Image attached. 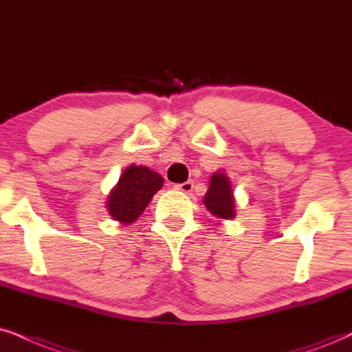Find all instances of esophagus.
I'll return each mask as SVG.
<instances>
[{"mask_svg": "<svg viewBox=\"0 0 352 352\" xmlns=\"http://www.w3.org/2000/svg\"><path fill=\"white\" fill-rule=\"evenodd\" d=\"M173 188L177 191H180V193H190L191 190H193V182H184V184H177L173 185Z\"/></svg>", "mask_w": 352, "mask_h": 352, "instance_id": "esophagus-1", "label": "esophagus"}]
</instances>
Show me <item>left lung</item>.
<instances>
[{"label": "left lung", "mask_w": 352, "mask_h": 352, "mask_svg": "<svg viewBox=\"0 0 352 352\" xmlns=\"http://www.w3.org/2000/svg\"><path fill=\"white\" fill-rule=\"evenodd\" d=\"M209 214L216 219H234L235 216V197L232 182L224 170H217L211 175L209 188L203 198Z\"/></svg>", "instance_id": "left-lung-1"}]
</instances>
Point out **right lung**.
I'll return each mask as SVG.
<instances>
[{
  "mask_svg": "<svg viewBox=\"0 0 352 352\" xmlns=\"http://www.w3.org/2000/svg\"><path fill=\"white\" fill-rule=\"evenodd\" d=\"M161 173L146 166H128L120 175L117 185L110 190L105 208L113 221L130 226L144 212L151 199L162 188Z\"/></svg>",
  "mask_w": 352,
  "mask_h": 352,
  "instance_id": "right-lung-1",
  "label": "right lung"
}]
</instances>
